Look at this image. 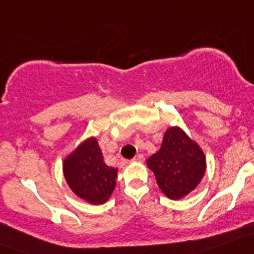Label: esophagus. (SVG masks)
I'll use <instances>...</instances> for the list:
<instances>
[{
	"mask_svg": "<svg viewBox=\"0 0 254 254\" xmlns=\"http://www.w3.org/2000/svg\"><path fill=\"white\" fill-rule=\"evenodd\" d=\"M132 161H137V163H142V161H144V157H143V154H138V155H136V157L132 159Z\"/></svg>",
	"mask_w": 254,
	"mask_h": 254,
	"instance_id": "obj_1",
	"label": "esophagus"
}]
</instances>
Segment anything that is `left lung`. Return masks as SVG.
Returning <instances> with one entry per match:
<instances>
[{"label":"left lung","mask_w":254,"mask_h":254,"mask_svg":"<svg viewBox=\"0 0 254 254\" xmlns=\"http://www.w3.org/2000/svg\"><path fill=\"white\" fill-rule=\"evenodd\" d=\"M159 188L170 199L186 196L199 185L205 174L202 150L180 127H170L160 149L147 160Z\"/></svg>","instance_id":"left-lung-1"}]
</instances>
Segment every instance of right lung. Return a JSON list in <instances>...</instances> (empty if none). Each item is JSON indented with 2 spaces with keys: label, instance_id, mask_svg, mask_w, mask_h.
<instances>
[{
  "label": "right lung",
  "instance_id": "add662e5",
  "mask_svg": "<svg viewBox=\"0 0 254 254\" xmlns=\"http://www.w3.org/2000/svg\"><path fill=\"white\" fill-rule=\"evenodd\" d=\"M118 170L106 165L96 138L83 142L64 161V175L73 193L91 204H104L116 187Z\"/></svg>",
  "mask_w": 254,
  "mask_h": 254
}]
</instances>
